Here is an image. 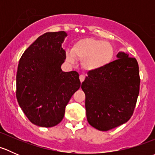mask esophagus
<instances>
[{
    "label": "esophagus",
    "instance_id": "obj_1",
    "mask_svg": "<svg viewBox=\"0 0 155 155\" xmlns=\"http://www.w3.org/2000/svg\"><path fill=\"white\" fill-rule=\"evenodd\" d=\"M85 76H84V75H80V76H79V79H80V82H83V81L85 80Z\"/></svg>",
    "mask_w": 155,
    "mask_h": 155
}]
</instances>
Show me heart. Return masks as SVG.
<instances>
[{
  "instance_id": "1",
  "label": "heart",
  "mask_w": 155,
  "mask_h": 155,
  "mask_svg": "<svg viewBox=\"0 0 155 155\" xmlns=\"http://www.w3.org/2000/svg\"><path fill=\"white\" fill-rule=\"evenodd\" d=\"M114 48L104 40L94 38H85L73 45L72 52L67 54V60L74 63L75 58L81 61L82 68L86 71L101 69L112 61Z\"/></svg>"
}]
</instances>
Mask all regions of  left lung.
I'll return each instance as SVG.
<instances>
[{
    "mask_svg": "<svg viewBox=\"0 0 155 155\" xmlns=\"http://www.w3.org/2000/svg\"><path fill=\"white\" fill-rule=\"evenodd\" d=\"M117 58L104 68L88 71L81 86L85 94L87 121L99 130L126 123L133 115L140 93L137 59L122 51Z\"/></svg>",
    "mask_w": 155,
    "mask_h": 155,
    "instance_id": "1",
    "label": "left lung"
}]
</instances>
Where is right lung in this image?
Returning a JSON list of instances; mask_svg holds the SVG:
<instances>
[{
    "label": "right lung",
    "instance_id": "right-lung-1",
    "mask_svg": "<svg viewBox=\"0 0 155 155\" xmlns=\"http://www.w3.org/2000/svg\"><path fill=\"white\" fill-rule=\"evenodd\" d=\"M67 33L48 32L25 51L16 74V98L29 121L43 127L57 125L65 107L80 87L79 73L63 72L66 52L61 44Z\"/></svg>",
    "mask_w": 155,
    "mask_h": 155
}]
</instances>
